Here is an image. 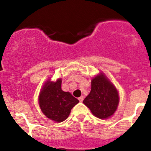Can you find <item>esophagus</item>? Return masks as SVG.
Listing matches in <instances>:
<instances>
[{
    "label": "esophagus",
    "instance_id": "obj_1",
    "mask_svg": "<svg viewBox=\"0 0 151 151\" xmlns=\"http://www.w3.org/2000/svg\"><path fill=\"white\" fill-rule=\"evenodd\" d=\"M83 100H84V96H80V97L79 98V101H80V102H82L83 101Z\"/></svg>",
    "mask_w": 151,
    "mask_h": 151
}]
</instances>
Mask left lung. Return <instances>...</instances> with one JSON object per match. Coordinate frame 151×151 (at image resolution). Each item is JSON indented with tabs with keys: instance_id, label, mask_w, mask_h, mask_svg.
Here are the masks:
<instances>
[{
	"instance_id": "8db88e82",
	"label": "left lung",
	"mask_w": 151,
	"mask_h": 151,
	"mask_svg": "<svg viewBox=\"0 0 151 151\" xmlns=\"http://www.w3.org/2000/svg\"><path fill=\"white\" fill-rule=\"evenodd\" d=\"M119 100L117 90L104 75L100 74L91 80V91L83 103L95 116L106 119L116 110Z\"/></svg>"
}]
</instances>
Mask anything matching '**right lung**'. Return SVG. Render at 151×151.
Masks as SVG:
<instances>
[{
    "mask_svg": "<svg viewBox=\"0 0 151 151\" xmlns=\"http://www.w3.org/2000/svg\"><path fill=\"white\" fill-rule=\"evenodd\" d=\"M61 84L60 79L56 82H47L39 97L40 106L43 114L56 122L67 119L71 109L79 103V100L70 92L62 91Z\"/></svg>",
    "mask_w": 151,
    "mask_h": 151,
    "instance_id": "obj_1",
    "label": "right lung"
}]
</instances>
